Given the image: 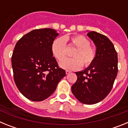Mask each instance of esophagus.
Segmentation results:
<instances>
[{"label":"esophagus","instance_id":"34e87169","mask_svg":"<svg viewBox=\"0 0 128 128\" xmlns=\"http://www.w3.org/2000/svg\"><path fill=\"white\" fill-rule=\"evenodd\" d=\"M70 72H71L70 71H69V70H66V74H69Z\"/></svg>","mask_w":128,"mask_h":128}]
</instances>
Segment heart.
I'll list each match as a JSON object with an SVG mask.
<instances>
[{
  "instance_id": "1",
  "label": "heart",
  "mask_w": 128,
  "mask_h": 128,
  "mask_svg": "<svg viewBox=\"0 0 128 128\" xmlns=\"http://www.w3.org/2000/svg\"><path fill=\"white\" fill-rule=\"evenodd\" d=\"M65 40L69 41L72 46L76 47L73 53L72 58H66L60 63V66L67 70L80 69L84 65L87 67L91 65L96 59L97 52L94 47L90 46L88 40L82 35H75ZM51 52L53 56L60 62L66 56V43L64 39L58 38L51 45Z\"/></svg>"
}]
</instances>
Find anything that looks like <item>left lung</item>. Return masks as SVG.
<instances>
[{
  "label": "left lung",
  "instance_id": "8db88e82",
  "mask_svg": "<svg viewBox=\"0 0 128 128\" xmlns=\"http://www.w3.org/2000/svg\"><path fill=\"white\" fill-rule=\"evenodd\" d=\"M87 35L96 45L97 55L91 65L76 72L78 79L71 89L80 102L93 104L103 100L112 88L118 72V57L106 36L95 31Z\"/></svg>",
  "mask_w": 128,
  "mask_h": 128
}]
</instances>
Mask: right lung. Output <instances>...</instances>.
Returning a JSON list of instances; mask_svg holds the SVG:
<instances>
[{
	"label": "right lung",
	"instance_id": "1",
	"mask_svg": "<svg viewBox=\"0 0 128 128\" xmlns=\"http://www.w3.org/2000/svg\"><path fill=\"white\" fill-rule=\"evenodd\" d=\"M58 34L50 28L34 29L16 44L11 57L14 81L29 100L42 101L48 98L66 75L51 52L52 43Z\"/></svg>",
	"mask_w": 128,
	"mask_h": 128
}]
</instances>
